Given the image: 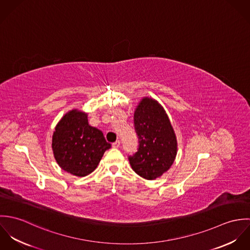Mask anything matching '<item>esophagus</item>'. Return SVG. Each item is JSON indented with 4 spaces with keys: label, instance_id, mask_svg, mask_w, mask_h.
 Returning a JSON list of instances; mask_svg holds the SVG:
<instances>
[{
    "label": "esophagus",
    "instance_id": "esophagus-1",
    "mask_svg": "<svg viewBox=\"0 0 250 250\" xmlns=\"http://www.w3.org/2000/svg\"><path fill=\"white\" fill-rule=\"evenodd\" d=\"M120 141H116L115 143H112V147L113 148H118L120 146Z\"/></svg>",
    "mask_w": 250,
    "mask_h": 250
}]
</instances>
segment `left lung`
Wrapping results in <instances>:
<instances>
[{"label": "left lung", "instance_id": "8db88e82", "mask_svg": "<svg viewBox=\"0 0 250 250\" xmlns=\"http://www.w3.org/2000/svg\"><path fill=\"white\" fill-rule=\"evenodd\" d=\"M139 149L129 157L133 170L146 180L161 177L177 155V139L164 107L151 97H143L134 113Z\"/></svg>", "mask_w": 250, "mask_h": 250}]
</instances>
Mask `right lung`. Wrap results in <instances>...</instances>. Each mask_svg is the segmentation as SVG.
<instances>
[{
    "label": "right lung",
    "mask_w": 250,
    "mask_h": 250,
    "mask_svg": "<svg viewBox=\"0 0 250 250\" xmlns=\"http://www.w3.org/2000/svg\"><path fill=\"white\" fill-rule=\"evenodd\" d=\"M110 147L102 131L88 124L87 113L78 108L62 117L52 138V149L58 165L78 177L94 171Z\"/></svg>",
    "instance_id": "obj_1"
}]
</instances>
